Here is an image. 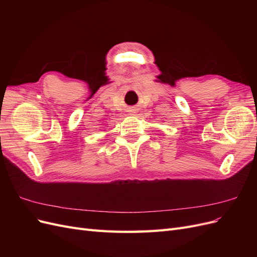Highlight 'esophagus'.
Masks as SVG:
<instances>
[{"instance_id":"34e87169","label":"esophagus","mask_w":257,"mask_h":257,"mask_svg":"<svg viewBox=\"0 0 257 257\" xmlns=\"http://www.w3.org/2000/svg\"><path fill=\"white\" fill-rule=\"evenodd\" d=\"M132 111H136V110L135 109H132Z\"/></svg>"}]
</instances>
